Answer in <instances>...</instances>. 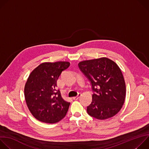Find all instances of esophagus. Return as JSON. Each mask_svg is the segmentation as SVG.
Masks as SVG:
<instances>
[{
	"instance_id": "esophagus-1",
	"label": "esophagus",
	"mask_w": 149,
	"mask_h": 149,
	"mask_svg": "<svg viewBox=\"0 0 149 149\" xmlns=\"http://www.w3.org/2000/svg\"><path fill=\"white\" fill-rule=\"evenodd\" d=\"M81 95V94H78V95L77 96V97H73V100H77L79 98V97Z\"/></svg>"
}]
</instances>
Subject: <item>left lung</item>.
<instances>
[{"instance_id": "1", "label": "left lung", "mask_w": 149, "mask_h": 149, "mask_svg": "<svg viewBox=\"0 0 149 149\" xmlns=\"http://www.w3.org/2000/svg\"><path fill=\"white\" fill-rule=\"evenodd\" d=\"M78 67L90 81L92 102L88 114L98 120H105L117 114L124 104L126 88L122 72L113 61L105 57L83 61Z\"/></svg>"}]
</instances>
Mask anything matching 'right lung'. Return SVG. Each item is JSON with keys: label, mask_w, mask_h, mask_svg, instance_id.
Returning a JSON list of instances; mask_svg holds the SVG:
<instances>
[{"label": "right lung", "mask_w": 149, "mask_h": 149, "mask_svg": "<svg viewBox=\"0 0 149 149\" xmlns=\"http://www.w3.org/2000/svg\"><path fill=\"white\" fill-rule=\"evenodd\" d=\"M70 65L67 61L44 62L30 74L24 95L30 112L38 120L55 123L66 116L70 102L62 98L56 90V81L61 72Z\"/></svg>", "instance_id": "right-lung-1"}]
</instances>
